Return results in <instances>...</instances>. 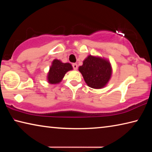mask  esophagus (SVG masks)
I'll list each match as a JSON object with an SVG mask.
<instances>
[{
	"instance_id": "1",
	"label": "esophagus",
	"mask_w": 152,
	"mask_h": 152,
	"mask_svg": "<svg viewBox=\"0 0 152 152\" xmlns=\"http://www.w3.org/2000/svg\"><path fill=\"white\" fill-rule=\"evenodd\" d=\"M72 67H73V68L74 69V70H77V69H78V65H77L76 64H73Z\"/></svg>"
}]
</instances>
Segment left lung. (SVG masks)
I'll use <instances>...</instances> for the list:
<instances>
[{
	"instance_id": "left-lung-1",
	"label": "left lung",
	"mask_w": 152,
	"mask_h": 152,
	"mask_svg": "<svg viewBox=\"0 0 152 152\" xmlns=\"http://www.w3.org/2000/svg\"><path fill=\"white\" fill-rule=\"evenodd\" d=\"M78 70L89 87L100 89L107 85L111 77L112 68L109 60L89 55Z\"/></svg>"
}]
</instances>
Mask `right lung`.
<instances>
[{"label":"right lung","instance_id":"right-lung-1","mask_svg":"<svg viewBox=\"0 0 152 152\" xmlns=\"http://www.w3.org/2000/svg\"><path fill=\"white\" fill-rule=\"evenodd\" d=\"M73 69L70 63H63L55 59L52 61L48 74V82L51 84H58L62 80L67 72Z\"/></svg>","mask_w":152,"mask_h":152}]
</instances>
